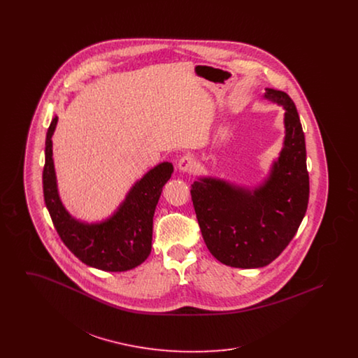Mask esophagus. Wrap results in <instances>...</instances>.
I'll return each instance as SVG.
<instances>
[{"label":"esophagus","instance_id":"esophagus-1","mask_svg":"<svg viewBox=\"0 0 358 358\" xmlns=\"http://www.w3.org/2000/svg\"><path fill=\"white\" fill-rule=\"evenodd\" d=\"M196 166V161L192 155L185 154L178 159V169L184 173H190Z\"/></svg>","mask_w":358,"mask_h":358}]
</instances>
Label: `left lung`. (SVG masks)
Here are the masks:
<instances>
[{
	"mask_svg": "<svg viewBox=\"0 0 358 358\" xmlns=\"http://www.w3.org/2000/svg\"><path fill=\"white\" fill-rule=\"evenodd\" d=\"M264 99L286 110L283 148L267 178L245 187L200 177L190 189L208 250L236 268L264 267L280 255L308 204L306 143L296 107L286 92L273 88H266Z\"/></svg>",
	"mask_w": 358,
	"mask_h": 358,
	"instance_id": "8db88e82",
	"label": "left lung"
}]
</instances>
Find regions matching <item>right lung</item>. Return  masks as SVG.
I'll use <instances>...</instances> for the list:
<instances>
[{
    "mask_svg": "<svg viewBox=\"0 0 358 358\" xmlns=\"http://www.w3.org/2000/svg\"><path fill=\"white\" fill-rule=\"evenodd\" d=\"M53 117L45 139L43 190L53 225L69 251L85 264L111 273L136 268L152 252L153 217L162 187L173 173L171 162H161L129 190L118 209L99 222H85L71 216L62 203L52 158Z\"/></svg>",
    "mask_w": 358,
    "mask_h": 358,
    "instance_id": "add662e5",
    "label": "right lung"
}]
</instances>
